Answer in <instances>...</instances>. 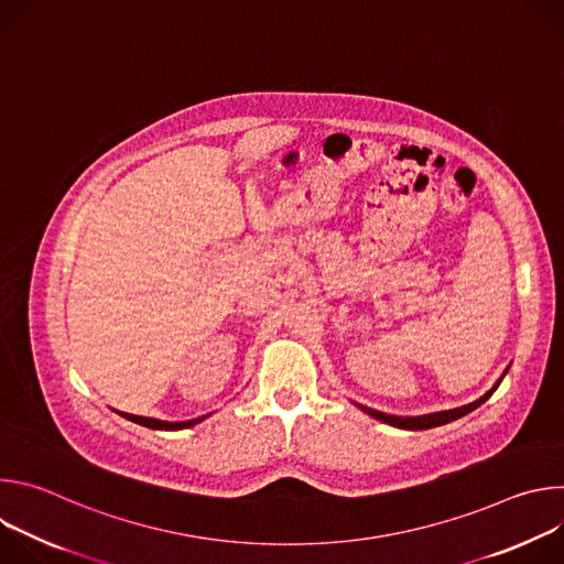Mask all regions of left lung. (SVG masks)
Instances as JSON below:
<instances>
[{
	"instance_id": "1",
	"label": "left lung",
	"mask_w": 564,
	"mask_h": 564,
	"mask_svg": "<svg viewBox=\"0 0 564 564\" xmlns=\"http://www.w3.org/2000/svg\"><path fill=\"white\" fill-rule=\"evenodd\" d=\"M502 381V379H500ZM500 381L487 392V394H481L477 401H473V404H466V406H462V409H453V411H442V413H431V415H422V417H397V415H386V413H379V411H372V409H368V406H359L364 413H368V415H372L375 420H381V422H386V424H390V426H397V429H406V431H424V429H433V426H442V424H448V422H453V420H459V417H464L466 413H470V411H475L477 406H481L485 404V401L496 392V388L500 386Z\"/></svg>"
}]
</instances>
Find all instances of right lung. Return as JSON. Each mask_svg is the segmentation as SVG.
<instances>
[{
	"label": "right lung",
	"mask_w": 564,
	"mask_h": 564,
	"mask_svg": "<svg viewBox=\"0 0 564 564\" xmlns=\"http://www.w3.org/2000/svg\"><path fill=\"white\" fill-rule=\"evenodd\" d=\"M122 417H127V420H131V422H135V424H140V426H147V429H155V431H178V429H189V426H194V424H198V422H203V420H205V415H203V417H196V420H189V422H160V420L138 417V415H127V413H122Z\"/></svg>",
	"instance_id": "add662e5"
}]
</instances>
